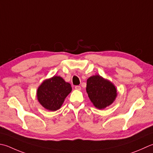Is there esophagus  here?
I'll use <instances>...</instances> for the list:
<instances>
[{
	"label": "esophagus",
	"instance_id": "34e87169",
	"mask_svg": "<svg viewBox=\"0 0 153 153\" xmlns=\"http://www.w3.org/2000/svg\"><path fill=\"white\" fill-rule=\"evenodd\" d=\"M75 89H76V90H81V86H79V85L75 86Z\"/></svg>",
	"mask_w": 153,
	"mask_h": 153
}]
</instances>
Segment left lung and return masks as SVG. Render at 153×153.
<instances>
[{
    "instance_id": "left-lung-1",
    "label": "left lung",
    "mask_w": 153,
    "mask_h": 153,
    "mask_svg": "<svg viewBox=\"0 0 153 153\" xmlns=\"http://www.w3.org/2000/svg\"><path fill=\"white\" fill-rule=\"evenodd\" d=\"M86 91L89 100L98 109H103L114 102L117 95L115 85L100 75L87 79Z\"/></svg>"
}]
</instances>
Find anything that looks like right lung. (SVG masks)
<instances>
[{"instance_id": "obj_1", "label": "right lung", "mask_w": 153, "mask_h": 153, "mask_svg": "<svg viewBox=\"0 0 153 153\" xmlns=\"http://www.w3.org/2000/svg\"><path fill=\"white\" fill-rule=\"evenodd\" d=\"M72 90L69 83L60 76H54L43 81L38 87L36 96L45 109L55 111L60 109L65 97Z\"/></svg>"}]
</instances>
